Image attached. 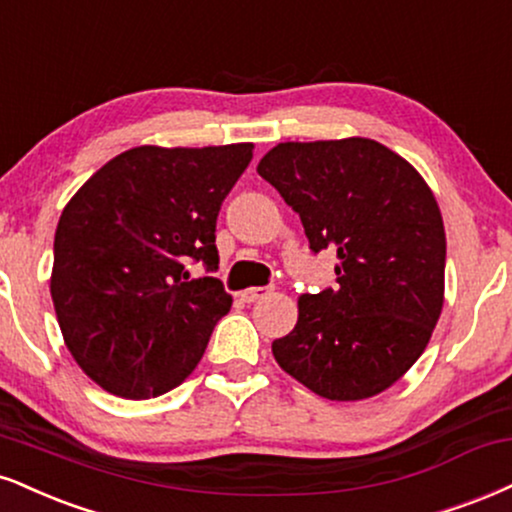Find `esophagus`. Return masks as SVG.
I'll return each instance as SVG.
<instances>
[{
	"label": "esophagus",
	"instance_id": "obj_1",
	"mask_svg": "<svg viewBox=\"0 0 512 512\" xmlns=\"http://www.w3.org/2000/svg\"><path fill=\"white\" fill-rule=\"evenodd\" d=\"M272 293V288H262V286H252V288H245L243 293H240V300L243 303H257V300H262L264 295Z\"/></svg>",
	"mask_w": 512,
	"mask_h": 512
}]
</instances>
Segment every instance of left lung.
Here are the masks:
<instances>
[{
	"label": "left lung",
	"instance_id": "1",
	"mask_svg": "<svg viewBox=\"0 0 512 512\" xmlns=\"http://www.w3.org/2000/svg\"><path fill=\"white\" fill-rule=\"evenodd\" d=\"M257 174L300 214L310 248L336 252L338 291L298 298L279 367L329 400L386 391L424 353L443 307L446 231L427 181L369 138L279 143Z\"/></svg>",
	"mask_w": 512,
	"mask_h": 512
}]
</instances>
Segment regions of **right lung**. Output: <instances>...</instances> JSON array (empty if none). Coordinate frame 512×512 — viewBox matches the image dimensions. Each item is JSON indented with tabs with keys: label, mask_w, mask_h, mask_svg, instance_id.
Returning a JSON list of instances; mask_svg holds the SVG:
<instances>
[{
	"label": "right lung",
	"mask_w": 512,
	"mask_h": 512,
	"mask_svg": "<svg viewBox=\"0 0 512 512\" xmlns=\"http://www.w3.org/2000/svg\"><path fill=\"white\" fill-rule=\"evenodd\" d=\"M252 147H133L64 207L49 291L66 348L104 391L157 398L202 360L233 298L214 276L188 281L186 267H219V209Z\"/></svg>",
	"instance_id": "add662e5"
}]
</instances>
